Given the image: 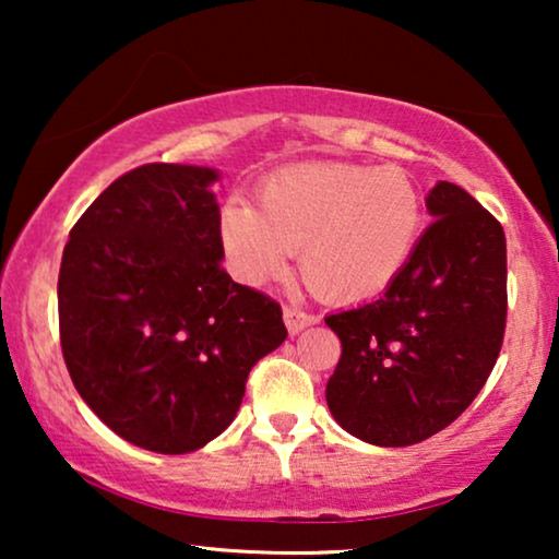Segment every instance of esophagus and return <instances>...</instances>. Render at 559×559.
Listing matches in <instances>:
<instances>
[{"label":"esophagus","mask_w":559,"mask_h":559,"mask_svg":"<svg viewBox=\"0 0 559 559\" xmlns=\"http://www.w3.org/2000/svg\"><path fill=\"white\" fill-rule=\"evenodd\" d=\"M282 318H285V325H287V331L289 333H300L302 328H308V325H312L316 323V316H312V312H305V310H300V308H293V305H285V308H282Z\"/></svg>","instance_id":"obj_1"}]
</instances>
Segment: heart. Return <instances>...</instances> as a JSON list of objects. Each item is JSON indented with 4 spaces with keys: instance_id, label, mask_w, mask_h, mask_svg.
<instances>
[{
    "instance_id": "obj_1",
    "label": "heart",
    "mask_w": 559,
    "mask_h": 559,
    "mask_svg": "<svg viewBox=\"0 0 559 559\" xmlns=\"http://www.w3.org/2000/svg\"><path fill=\"white\" fill-rule=\"evenodd\" d=\"M423 224V193L402 167L308 163L272 173L259 188V209L234 198L221 236L241 280L285 272L300 249V272L312 293L361 302L400 277Z\"/></svg>"
}]
</instances>
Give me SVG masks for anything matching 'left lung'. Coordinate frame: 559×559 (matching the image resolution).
<instances>
[{"mask_svg": "<svg viewBox=\"0 0 559 559\" xmlns=\"http://www.w3.org/2000/svg\"><path fill=\"white\" fill-rule=\"evenodd\" d=\"M432 224L386 293L325 323L341 358L325 400L343 430L404 448L455 423L484 389L507 331V236L471 193L440 180Z\"/></svg>", "mask_w": 559, "mask_h": 559, "instance_id": "left-lung-1", "label": "left lung"}]
</instances>
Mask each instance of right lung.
Returning <instances> with one entry per match:
<instances>
[{"label":"right lung","mask_w":559,"mask_h":559,"mask_svg":"<svg viewBox=\"0 0 559 559\" xmlns=\"http://www.w3.org/2000/svg\"><path fill=\"white\" fill-rule=\"evenodd\" d=\"M211 167L150 163L71 228L60 348L83 402L152 453L203 448L234 423L251 366L287 338L282 308L221 266Z\"/></svg>","instance_id":"1"}]
</instances>
